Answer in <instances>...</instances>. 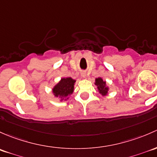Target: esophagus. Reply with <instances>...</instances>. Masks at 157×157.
<instances>
[{
  "label": "esophagus",
  "mask_w": 157,
  "mask_h": 157,
  "mask_svg": "<svg viewBox=\"0 0 157 157\" xmlns=\"http://www.w3.org/2000/svg\"><path fill=\"white\" fill-rule=\"evenodd\" d=\"M82 78H85V77H86V74H85V72H82Z\"/></svg>",
  "instance_id": "34e87169"
}]
</instances>
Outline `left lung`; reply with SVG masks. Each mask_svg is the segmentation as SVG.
<instances>
[{
    "mask_svg": "<svg viewBox=\"0 0 157 157\" xmlns=\"http://www.w3.org/2000/svg\"><path fill=\"white\" fill-rule=\"evenodd\" d=\"M94 85H96L98 92L100 94L102 95L103 97L106 96L109 94V88L107 85H106V82L104 81L101 77L95 78Z\"/></svg>",
    "mask_w": 157,
    "mask_h": 157,
    "instance_id": "8db88e82",
    "label": "left lung"
}]
</instances>
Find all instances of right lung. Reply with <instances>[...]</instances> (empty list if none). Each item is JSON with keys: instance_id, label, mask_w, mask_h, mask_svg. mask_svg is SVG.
I'll use <instances>...</instances> for the list:
<instances>
[{"instance_id": "obj_1", "label": "right lung", "mask_w": 157, "mask_h": 157, "mask_svg": "<svg viewBox=\"0 0 157 157\" xmlns=\"http://www.w3.org/2000/svg\"><path fill=\"white\" fill-rule=\"evenodd\" d=\"M76 80L71 77L61 78L60 80L52 88V93L55 98H59V101H67L69 95L74 91V86Z\"/></svg>"}]
</instances>
